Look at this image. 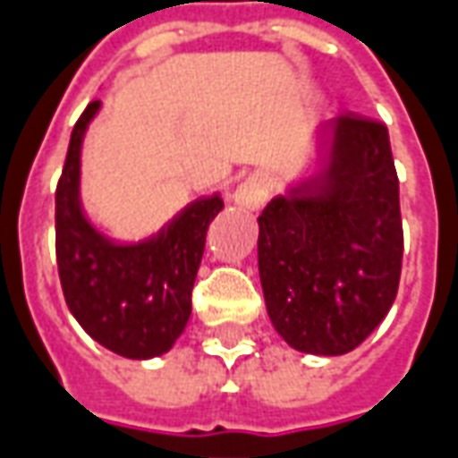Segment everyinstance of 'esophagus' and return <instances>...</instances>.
I'll list each match as a JSON object with an SVG mask.
<instances>
[{
	"instance_id": "34e87169",
	"label": "esophagus",
	"mask_w": 458,
	"mask_h": 458,
	"mask_svg": "<svg viewBox=\"0 0 458 458\" xmlns=\"http://www.w3.org/2000/svg\"><path fill=\"white\" fill-rule=\"evenodd\" d=\"M271 194V182L266 174H249L244 182L236 187L234 202L242 207V209H249V212H259L261 207L268 199Z\"/></svg>"
}]
</instances>
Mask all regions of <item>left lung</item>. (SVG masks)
<instances>
[{
	"label": "left lung",
	"mask_w": 458,
	"mask_h": 458,
	"mask_svg": "<svg viewBox=\"0 0 458 458\" xmlns=\"http://www.w3.org/2000/svg\"><path fill=\"white\" fill-rule=\"evenodd\" d=\"M390 132L338 115L310 177L259 216V276L276 333L308 355H345L382 323L402 271Z\"/></svg>",
	"instance_id": "left-lung-1"
}]
</instances>
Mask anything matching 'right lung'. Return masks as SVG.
<instances>
[{
    "label": "right lung",
    "mask_w": 458,
    "mask_h": 458,
    "mask_svg": "<svg viewBox=\"0 0 458 458\" xmlns=\"http://www.w3.org/2000/svg\"><path fill=\"white\" fill-rule=\"evenodd\" d=\"M100 100L73 125L56 187V261L68 310L103 348L131 360L165 355L187 327L207 229L222 212L209 194L184 207L157 234L115 242L81 204V145Z\"/></svg>",
    "instance_id": "right-lung-1"
}]
</instances>
